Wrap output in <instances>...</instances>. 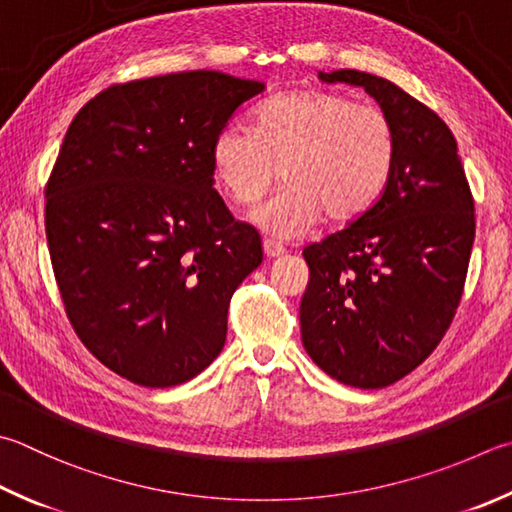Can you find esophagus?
Returning <instances> with one entry per match:
<instances>
[{"mask_svg": "<svg viewBox=\"0 0 512 512\" xmlns=\"http://www.w3.org/2000/svg\"><path fill=\"white\" fill-rule=\"evenodd\" d=\"M263 252H265L267 258H278V256L285 254V247L281 243H276V240L265 238L263 240Z\"/></svg>", "mask_w": 512, "mask_h": 512, "instance_id": "obj_1", "label": "esophagus"}]
</instances>
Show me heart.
Returning <instances> with one entry per match:
<instances>
[{
    "mask_svg": "<svg viewBox=\"0 0 512 512\" xmlns=\"http://www.w3.org/2000/svg\"><path fill=\"white\" fill-rule=\"evenodd\" d=\"M397 158V133L376 104L343 93L298 89L256 111L254 129L227 124L211 140V169L236 205L265 194L281 165L283 185L252 211L276 238L305 234L318 218L350 220L383 194Z\"/></svg>",
    "mask_w": 512,
    "mask_h": 512,
    "instance_id": "b5f03b06",
    "label": "heart"
}]
</instances>
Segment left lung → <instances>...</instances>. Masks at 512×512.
<instances>
[{"label": "left lung", "mask_w": 512, "mask_h": 512, "mask_svg": "<svg viewBox=\"0 0 512 512\" xmlns=\"http://www.w3.org/2000/svg\"><path fill=\"white\" fill-rule=\"evenodd\" d=\"M318 80L363 86L392 120L397 158L368 211L303 249L301 336L332 379L385 388L428 359L457 312L475 205L457 140L435 111L363 71H321Z\"/></svg>", "instance_id": "left-lung-1"}]
</instances>
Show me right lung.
<instances>
[{
  "label": "right lung",
  "mask_w": 512,
  "mask_h": 512,
  "mask_svg": "<svg viewBox=\"0 0 512 512\" xmlns=\"http://www.w3.org/2000/svg\"><path fill=\"white\" fill-rule=\"evenodd\" d=\"M263 82L220 71L118 84L75 115L46 185V238L82 343L144 388L223 350L231 294L263 263L216 194L211 140Z\"/></svg>",
  "instance_id": "right-lung-1"
}]
</instances>
